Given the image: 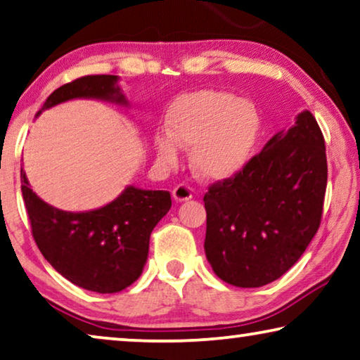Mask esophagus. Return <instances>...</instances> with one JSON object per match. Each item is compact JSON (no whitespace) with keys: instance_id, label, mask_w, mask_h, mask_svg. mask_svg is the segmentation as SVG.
Masks as SVG:
<instances>
[{"instance_id":"34e87169","label":"esophagus","mask_w":360,"mask_h":360,"mask_svg":"<svg viewBox=\"0 0 360 360\" xmlns=\"http://www.w3.org/2000/svg\"><path fill=\"white\" fill-rule=\"evenodd\" d=\"M173 198L176 202H186L192 198V189L186 184H179L173 189Z\"/></svg>"}]
</instances>
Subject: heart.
Instances as JSON below:
<instances>
[{"label":"heart","mask_w":360,"mask_h":360,"mask_svg":"<svg viewBox=\"0 0 360 360\" xmlns=\"http://www.w3.org/2000/svg\"><path fill=\"white\" fill-rule=\"evenodd\" d=\"M166 131L153 139L160 162L173 166L181 147H192L191 166L198 178L226 181L239 174L254 157L262 116L249 100L221 90H198L171 103Z\"/></svg>","instance_id":"1"}]
</instances>
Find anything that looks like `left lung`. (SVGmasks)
Here are the masks:
<instances>
[{
  "mask_svg": "<svg viewBox=\"0 0 360 360\" xmlns=\"http://www.w3.org/2000/svg\"><path fill=\"white\" fill-rule=\"evenodd\" d=\"M326 174L323 134L304 110L239 174L210 186L203 248L217 276L238 288L283 276L320 226Z\"/></svg>",
  "mask_w": 360,
  "mask_h": 360,
  "instance_id": "1",
  "label": "left lung"
}]
</instances>
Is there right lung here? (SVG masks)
I'll use <instances>...</instances> for the list:
<instances>
[{
	"mask_svg": "<svg viewBox=\"0 0 360 360\" xmlns=\"http://www.w3.org/2000/svg\"><path fill=\"white\" fill-rule=\"evenodd\" d=\"M117 76H87L63 85L48 96L45 110L71 100H100L127 108ZM22 197L32 234L48 264L66 280L87 291L111 294L142 275L150 234L171 208L168 191L127 186L115 200L87 212H64L30 189L20 169Z\"/></svg>",
	"mask_w": 360,
	"mask_h": 360,
	"instance_id": "add662e5",
	"label": "right lung"
}]
</instances>
